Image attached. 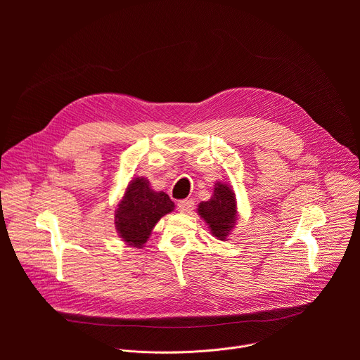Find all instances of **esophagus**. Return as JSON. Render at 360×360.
Instances as JSON below:
<instances>
[{
	"label": "esophagus",
	"mask_w": 360,
	"mask_h": 360,
	"mask_svg": "<svg viewBox=\"0 0 360 360\" xmlns=\"http://www.w3.org/2000/svg\"><path fill=\"white\" fill-rule=\"evenodd\" d=\"M176 207H178V210H179L181 212L188 214V212H191L192 208H193V200H192V199H182V200H179V202L176 203Z\"/></svg>",
	"instance_id": "obj_1"
}]
</instances>
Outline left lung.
<instances>
[{
	"label": "left lung",
	"instance_id": "left-lung-1",
	"mask_svg": "<svg viewBox=\"0 0 360 360\" xmlns=\"http://www.w3.org/2000/svg\"><path fill=\"white\" fill-rule=\"evenodd\" d=\"M198 214L208 224L214 236L225 240L236 222V198L231 186L217 182L210 200L200 202Z\"/></svg>",
	"mask_w": 360,
	"mask_h": 360
}]
</instances>
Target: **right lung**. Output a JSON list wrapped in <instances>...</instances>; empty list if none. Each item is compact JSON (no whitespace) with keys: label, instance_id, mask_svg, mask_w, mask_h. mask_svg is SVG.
I'll use <instances>...</instances> for the list:
<instances>
[{"label":"right lung","instance_id":"right-lung-1","mask_svg":"<svg viewBox=\"0 0 360 360\" xmlns=\"http://www.w3.org/2000/svg\"><path fill=\"white\" fill-rule=\"evenodd\" d=\"M174 207L165 192L150 189L146 178L132 179L115 210L118 235L129 246L142 248L153 226L164 215L172 212Z\"/></svg>","mask_w":360,"mask_h":360}]
</instances>
